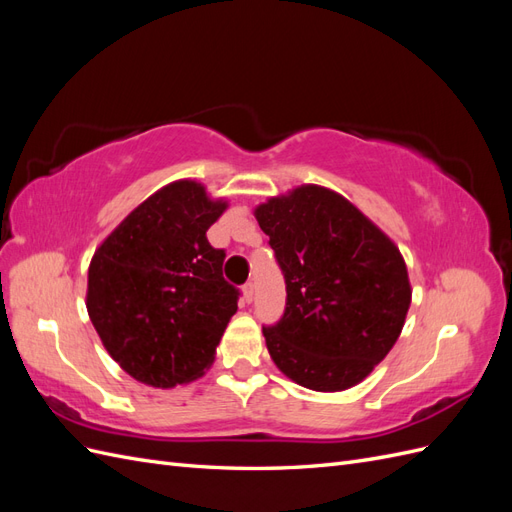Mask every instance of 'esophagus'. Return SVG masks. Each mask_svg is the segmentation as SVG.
<instances>
[{
	"instance_id": "esophagus-1",
	"label": "esophagus",
	"mask_w": 512,
	"mask_h": 512,
	"mask_svg": "<svg viewBox=\"0 0 512 512\" xmlns=\"http://www.w3.org/2000/svg\"><path fill=\"white\" fill-rule=\"evenodd\" d=\"M254 292H256L254 282H247V284L243 286V299H245V303H250V301L254 299Z\"/></svg>"
}]
</instances>
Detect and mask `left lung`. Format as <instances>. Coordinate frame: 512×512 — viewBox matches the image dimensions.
I'll return each mask as SVG.
<instances>
[{
	"label": "left lung",
	"instance_id": "obj_1",
	"mask_svg": "<svg viewBox=\"0 0 512 512\" xmlns=\"http://www.w3.org/2000/svg\"><path fill=\"white\" fill-rule=\"evenodd\" d=\"M256 220L286 282L282 318L262 327L271 359L312 391L359 384L395 346L410 307L395 243L320 185L271 198Z\"/></svg>",
	"mask_w": 512,
	"mask_h": 512
}]
</instances>
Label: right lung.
Segmentation results:
<instances>
[{"mask_svg":"<svg viewBox=\"0 0 512 512\" xmlns=\"http://www.w3.org/2000/svg\"><path fill=\"white\" fill-rule=\"evenodd\" d=\"M226 203L196 181H175L138 205L89 265L87 312L108 354L149 386L173 389L213 363L239 288L226 252L207 239Z\"/></svg>","mask_w":512,"mask_h":512,"instance_id":"1","label":"right lung"}]
</instances>
